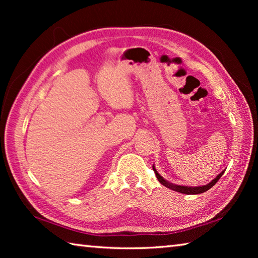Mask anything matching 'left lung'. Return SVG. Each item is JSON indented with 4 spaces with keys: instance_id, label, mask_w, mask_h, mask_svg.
Segmentation results:
<instances>
[{
    "instance_id": "8db88e82",
    "label": "left lung",
    "mask_w": 258,
    "mask_h": 258,
    "mask_svg": "<svg viewBox=\"0 0 258 258\" xmlns=\"http://www.w3.org/2000/svg\"><path fill=\"white\" fill-rule=\"evenodd\" d=\"M152 169H154V172L156 174L157 178H158V181L163 184L164 186L168 187V189H171L173 191H176V192H180V194H184V195H199V194H203V192H206L207 190L211 189L213 185H215V183L220 180L221 176L223 175L225 169L223 172H221L218 175L213 178V180L208 183L206 185H200V186H187V185H177V184H174V183L168 182L167 180H165V178L160 175V174L157 172V169L155 167V165H152Z\"/></svg>"
}]
</instances>
